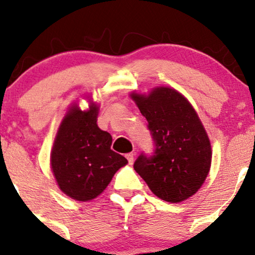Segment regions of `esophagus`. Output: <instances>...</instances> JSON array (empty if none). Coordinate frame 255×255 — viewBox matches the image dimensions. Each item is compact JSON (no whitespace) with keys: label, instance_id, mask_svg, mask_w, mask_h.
I'll return each instance as SVG.
<instances>
[{"label":"esophagus","instance_id":"34e87169","mask_svg":"<svg viewBox=\"0 0 255 255\" xmlns=\"http://www.w3.org/2000/svg\"><path fill=\"white\" fill-rule=\"evenodd\" d=\"M126 158L128 159V163H129V164H133V162H134V153H133V152L126 154Z\"/></svg>","mask_w":255,"mask_h":255}]
</instances>
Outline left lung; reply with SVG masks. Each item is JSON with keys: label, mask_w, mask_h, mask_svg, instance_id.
Returning a JSON list of instances; mask_svg holds the SVG:
<instances>
[{"label": "left lung", "mask_w": 255, "mask_h": 255, "mask_svg": "<svg viewBox=\"0 0 255 255\" xmlns=\"http://www.w3.org/2000/svg\"><path fill=\"white\" fill-rule=\"evenodd\" d=\"M131 98L153 140V152H141L134 170L162 200H186L200 188L211 166V145L197 113L169 87H157L148 96L133 93Z\"/></svg>", "instance_id": "1"}]
</instances>
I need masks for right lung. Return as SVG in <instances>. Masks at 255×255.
<instances>
[{"instance_id": "add662e5", "label": "right lung", "mask_w": 255, "mask_h": 255, "mask_svg": "<svg viewBox=\"0 0 255 255\" xmlns=\"http://www.w3.org/2000/svg\"><path fill=\"white\" fill-rule=\"evenodd\" d=\"M98 107L81 111L74 105L58 128L51 169L64 194L79 201L98 197L128 160L110 148L113 137L97 126Z\"/></svg>"}]
</instances>
